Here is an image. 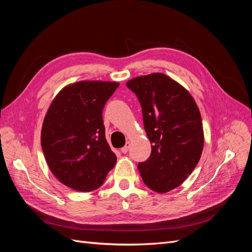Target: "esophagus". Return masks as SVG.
<instances>
[{"mask_svg": "<svg viewBox=\"0 0 252 252\" xmlns=\"http://www.w3.org/2000/svg\"><path fill=\"white\" fill-rule=\"evenodd\" d=\"M129 147H130V143L128 142V143H126V145H125V146H124L123 148H121V152H122V154H127Z\"/></svg>", "mask_w": 252, "mask_h": 252, "instance_id": "obj_1", "label": "esophagus"}]
</instances>
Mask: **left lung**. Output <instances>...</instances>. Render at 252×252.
<instances>
[{"instance_id": "left-lung-1", "label": "left lung", "mask_w": 252, "mask_h": 252, "mask_svg": "<svg viewBox=\"0 0 252 252\" xmlns=\"http://www.w3.org/2000/svg\"><path fill=\"white\" fill-rule=\"evenodd\" d=\"M126 85L142 105L151 155L138 168L143 182L158 193L179 187L199 163L204 147L201 113L192 95L161 72L141 75Z\"/></svg>"}]
</instances>
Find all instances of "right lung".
Masks as SVG:
<instances>
[{
	"label": "right lung",
	"instance_id": "right-lung-1",
	"mask_svg": "<svg viewBox=\"0 0 252 252\" xmlns=\"http://www.w3.org/2000/svg\"><path fill=\"white\" fill-rule=\"evenodd\" d=\"M118 82L80 81L59 91L43 121L41 145L53 175L89 192L100 187L117 157L105 138L103 108Z\"/></svg>",
	"mask_w": 252,
	"mask_h": 252
}]
</instances>
